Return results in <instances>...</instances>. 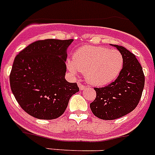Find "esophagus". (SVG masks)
Returning a JSON list of instances; mask_svg holds the SVG:
<instances>
[{
	"label": "esophagus",
	"instance_id": "34e87169",
	"mask_svg": "<svg viewBox=\"0 0 155 155\" xmlns=\"http://www.w3.org/2000/svg\"><path fill=\"white\" fill-rule=\"evenodd\" d=\"M78 86H79V87H80V89L81 90H84V89H85V87H86V86H84V84H82L81 83H80V82H78Z\"/></svg>",
	"mask_w": 155,
	"mask_h": 155
}]
</instances>
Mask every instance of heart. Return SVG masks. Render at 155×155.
Wrapping results in <instances>:
<instances>
[{
    "label": "heart",
    "instance_id": "obj_1",
    "mask_svg": "<svg viewBox=\"0 0 155 155\" xmlns=\"http://www.w3.org/2000/svg\"><path fill=\"white\" fill-rule=\"evenodd\" d=\"M124 58L118 50L102 46L85 45L75 51L72 61L68 63L72 74L84 72L89 84L103 86L114 81L120 73Z\"/></svg>",
    "mask_w": 155,
    "mask_h": 155
}]
</instances>
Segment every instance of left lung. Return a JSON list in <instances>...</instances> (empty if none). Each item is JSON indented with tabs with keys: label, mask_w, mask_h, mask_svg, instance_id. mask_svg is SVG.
<instances>
[{
	"label": "left lung",
	"mask_w": 155,
	"mask_h": 155,
	"mask_svg": "<svg viewBox=\"0 0 155 155\" xmlns=\"http://www.w3.org/2000/svg\"><path fill=\"white\" fill-rule=\"evenodd\" d=\"M124 58V65L116 80L104 87H94L96 97L90 107L102 120H114L131 113L137 106L144 87L143 71L136 56L123 46L114 45Z\"/></svg>",
	"instance_id": "1"
}]
</instances>
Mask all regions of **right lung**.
Segmentation results:
<instances>
[{
    "instance_id": "right-lung-1",
    "label": "right lung",
    "mask_w": 155,
    "mask_h": 155,
    "mask_svg": "<svg viewBox=\"0 0 155 155\" xmlns=\"http://www.w3.org/2000/svg\"><path fill=\"white\" fill-rule=\"evenodd\" d=\"M73 39L36 41L19 52L11 73L12 91L20 107L38 119L52 120L65 111L80 91L65 80L67 49Z\"/></svg>"
}]
</instances>
